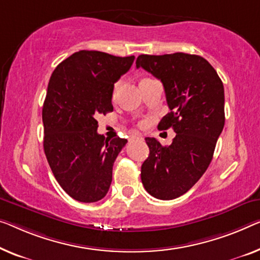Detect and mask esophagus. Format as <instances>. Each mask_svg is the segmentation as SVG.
<instances>
[{
    "mask_svg": "<svg viewBox=\"0 0 260 260\" xmlns=\"http://www.w3.org/2000/svg\"><path fill=\"white\" fill-rule=\"evenodd\" d=\"M139 139L142 140V137H140V135H133V137L131 138V140H139Z\"/></svg>",
    "mask_w": 260,
    "mask_h": 260,
    "instance_id": "1",
    "label": "esophagus"
}]
</instances>
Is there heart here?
I'll return each instance as SVG.
<instances>
[{"instance_id":"1","label":"heart","mask_w":260,"mask_h":260,"mask_svg":"<svg viewBox=\"0 0 260 260\" xmlns=\"http://www.w3.org/2000/svg\"><path fill=\"white\" fill-rule=\"evenodd\" d=\"M120 85H121V80H118L117 83H115V84L113 85V91H112V96H113V99H114L115 96H117V94H118V90H119Z\"/></svg>"}]
</instances>
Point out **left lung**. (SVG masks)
<instances>
[{"instance_id": "obj_1", "label": "left lung", "mask_w": 260, "mask_h": 260, "mask_svg": "<svg viewBox=\"0 0 260 260\" xmlns=\"http://www.w3.org/2000/svg\"><path fill=\"white\" fill-rule=\"evenodd\" d=\"M137 68L162 81L170 112L158 128L173 127L176 133L169 146L146 138L149 155L141 166L142 184L155 199H177L202 177L212 160L225 122L223 83L207 59L183 52L140 55Z\"/></svg>"}]
</instances>
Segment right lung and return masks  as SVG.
Instances as JSON below:
<instances>
[{
    "mask_svg": "<svg viewBox=\"0 0 260 260\" xmlns=\"http://www.w3.org/2000/svg\"><path fill=\"white\" fill-rule=\"evenodd\" d=\"M134 56L75 52L52 72L44 100V152L63 190L84 203L106 196L112 170L126 139L98 134L99 115L113 111L112 91Z\"/></svg>",
    "mask_w": 260,
    "mask_h": 260,
    "instance_id": "right-lung-1",
    "label": "right lung"
}]
</instances>
